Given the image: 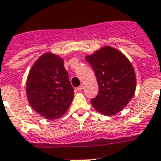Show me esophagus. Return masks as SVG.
Here are the masks:
<instances>
[{
  "label": "esophagus",
  "instance_id": "1",
  "mask_svg": "<svg viewBox=\"0 0 161 161\" xmlns=\"http://www.w3.org/2000/svg\"><path fill=\"white\" fill-rule=\"evenodd\" d=\"M77 89H78V91H82V90L83 89V85H80V86H79Z\"/></svg>",
  "mask_w": 161,
  "mask_h": 161
}]
</instances>
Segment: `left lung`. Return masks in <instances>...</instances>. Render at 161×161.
<instances>
[{
    "label": "left lung",
    "mask_w": 161,
    "mask_h": 161,
    "mask_svg": "<svg viewBox=\"0 0 161 161\" xmlns=\"http://www.w3.org/2000/svg\"><path fill=\"white\" fill-rule=\"evenodd\" d=\"M97 78L99 92L91 103L98 112L114 115L134 95L136 76L130 62L121 52L105 47L86 57Z\"/></svg>",
    "instance_id": "8db88e82"
}]
</instances>
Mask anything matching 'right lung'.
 Returning <instances> with one entry per match:
<instances>
[{
    "mask_svg": "<svg viewBox=\"0 0 161 161\" xmlns=\"http://www.w3.org/2000/svg\"><path fill=\"white\" fill-rule=\"evenodd\" d=\"M26 90L31 107L48 119H56L65 114L74 94L64 61L51 53L42 55L33 64Z\"/></svg>",
    "mask_w": 161,
    "mask_h": 161,
    "instance_id": "add662e5",
    "label": "right lung"
}]
</instances>
